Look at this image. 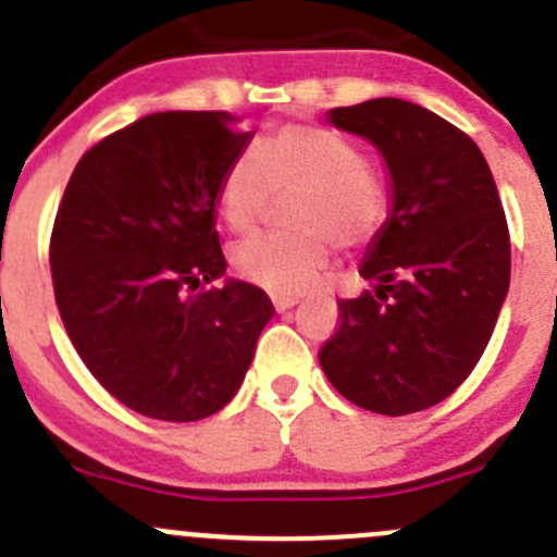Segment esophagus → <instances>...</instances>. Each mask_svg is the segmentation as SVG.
Returning <instances> with one entry per match:
<instances>
[{
    "mask_svg": "<svg viewBox=\"0 0 557 557\" xmlns=\"http://www.w3.org/2000/svg\"><path fill=\"white\" fill-rule=\"evenodd\" d=\"M272 305H274V310H277V312H288L290 307L299 305V299H294V296H274Z\"/></svg>",
    "mask_w": 557,
    "mask_h": 557,
    "instance_id": "34e87169",
    "label": "esophagus"
}]
</instances>
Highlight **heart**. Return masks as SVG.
Here are the masks:
<instances>
[{
	"label": "heart",
	"instance_id": "obj_1",
	"mask_svg": "<svg viewBox=\"0 0 557 557\" xmlns=\"http://www.w3.org/2000/svg\"><path fill=\"white\" fill-rule=\"evenodd\" d=\"M294 232L256 234L234 247L232 263L247 283L272 296L305 294L331 263L334 245L363 247L387 218L383 180L356 139L339 128L288 123L261 150H243L226 166L218 205L237 232L258 226L274 196H290Z\"/></svg>",
	"mask_w": 557,
	"mask_h": 557
}]
</instances>
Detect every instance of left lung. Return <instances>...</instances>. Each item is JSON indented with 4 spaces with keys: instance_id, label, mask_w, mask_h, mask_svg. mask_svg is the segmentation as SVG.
Returning a JSON list of instances; mask_svg holds the SVG:
<instances>
[{
    "instance_id": "left-lung-1",
    "label": "left lung",
    "mask_w": 557,
    "mask_h": 557,
    "mask_svg": "<svg viewBox=\"0 0 557 557\" xmlns=\"http://www.w3.org/2000/svg\"><path fill=\"white\" fill-rule=\"evenodd\" d=\"M369 139L391 177V212L367 247L374 283L339 301V331L318 352L329 383L377 414L420 412L463 383L509 290V228L474 139L425 107L369 99L329 110Z\"/></svg>"
}]
</instances>
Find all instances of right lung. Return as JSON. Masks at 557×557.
Returning a JSON list of instances; mask_svg holds the SVG:
<instances>
[{
	"instance_id": "add662e5",
	"label": "right lung",
	"mask_w": 557,
	"mask_h": 557,
	"mask_svg": "<svg viewBox=\"0 0 557 557\" xmlns=\"http://www.w3.org/2000/svg\"><path fill=\"white\" fill-rule=\"evenodd\" d=\"M228 112H153L94 145L50 237L64 329L88 372L134 412L190 423L226 407L272 301L226 274L215 232L226 166L250 145Z\"/></svg>"
}]
</instances>
